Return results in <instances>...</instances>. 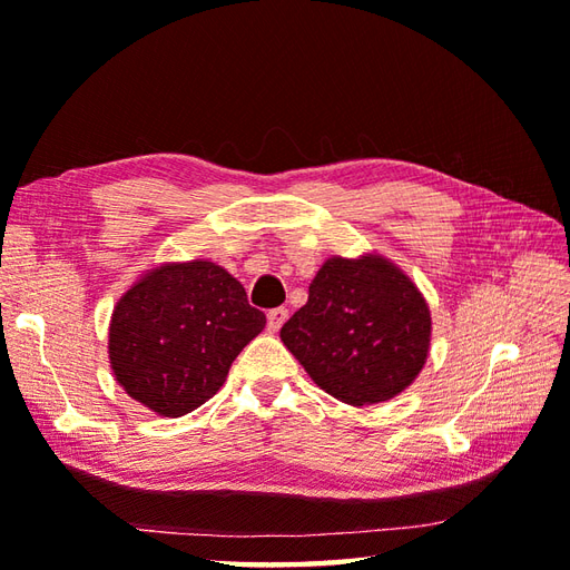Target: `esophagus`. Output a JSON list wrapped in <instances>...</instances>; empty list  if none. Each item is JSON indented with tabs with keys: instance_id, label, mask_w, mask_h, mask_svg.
Masks as SVG:
<instances>
[{
	"instance_id": "1",
	"label": "esophagus",
	"mask_w": 570,
	"mask_h": 570,
	"mask_svg": "<svg viewBox=\"0 0 570 570\" xmlns=\"http://www.w3.org/2000/svg\"><path fill=\"white\" fill-rule=\"evenodd\" d=\"M286 318H288V311L284 306L272 308L269 313H266V328H269L272 333H276L286 323Z\"/></svg>"
}]
</instances>
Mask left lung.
Returning <instances> with one entry per match:
<instances>
[{"mask_svg":"<svg viewBox=\"0 0 570 570\" xmlns=\"http://www.w3.org/2000/svg\"><path fill=\"white\" fill-rule=\"evenodd\" d=\"M282 341L321 390L345 404L386 402L416 380L429 355L431 313L409 276L382 257H333Z\"/></svg>","mask_w":570,"mask_h":570,"instance_id":"left-lung-1","label":"left lung"}]
</instances>
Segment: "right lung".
<instances>
[{
	"label": "right lung",
	"mask_w": 570,
	"mask_h": 570,
	"mask_svg": "<svg viewBox=\"0 0 570 570\" xmlns=\"http://www.w3.org/2000/svg\"><path fill=\"white\" fill-rule=\"evenodd\" d=\"M266 316L213 262L166 264L119 298L110 362L125 392L156 414L184 416L220 390Z\"/></svg>",
	"instance_id": "1"
}]
</instances>
